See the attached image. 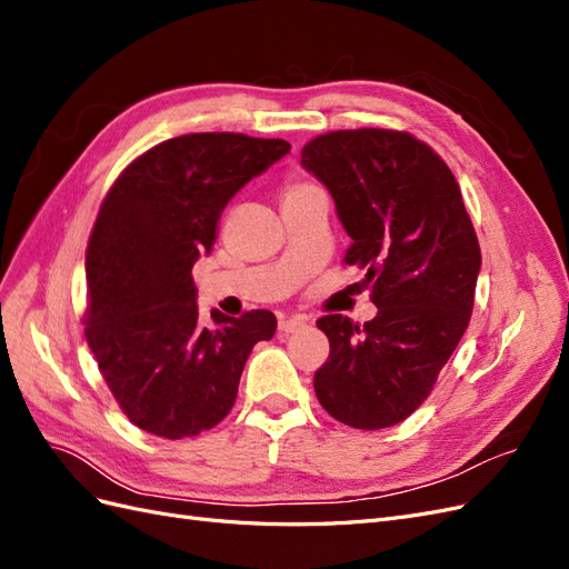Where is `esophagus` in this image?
<instances>
[{"label":"esophagus","instance_id":"1","mask_svg":"<svg viewBox=\"0 0 569 569\" xmlns=\"http://www.w3.org/2000/svg\"><path fill=\"white\" fill-rule=\"evenodd\" d=\"M308 325V320L303 316H291V318H282L280 320V332L291 335V332H299Z\"/></svg>","mask_w":569,"mask_h":569}]
</instances>
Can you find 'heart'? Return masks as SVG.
I'll list each match as a JSON object with an SVG mask.
<instances>
[{"instance_id": "heart-1", "label": "heart", "mask_w": 569, "mask_h": 569, "mask_svg": "<svg viewBox=\"0 0 569 569\" xmlns=\"http://www.w3.org/2000/svg\"><path fill=\"white\" fill-rule=\"evenodd\" d=\"M318 187H313L311 182H301V180H291L284 189V199H291V197H299V194H306V192H316Z\"/></svg>"}]
</instances>
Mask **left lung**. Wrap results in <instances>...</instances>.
Masks as SVG:
<instances>
[{"label":"left lung","mask_w":569,"mask_h":569,"mask_svg":"<svg viewBox=\"0 0 569 569\" xmlns=\"http://www.w3.org/2000/svg\"><path fill=\"white\" fill-rule=\"evenodd\" d=\"M301 166L330 189L351 237L343 263L366 270L377 306L363 327L318 320L330 358L316 396L343 425L385 429L420 408L468 330L481 268L472 220L451 168L408 132H327Z\"/></svg>","instance_id":"1"}]
</instances>
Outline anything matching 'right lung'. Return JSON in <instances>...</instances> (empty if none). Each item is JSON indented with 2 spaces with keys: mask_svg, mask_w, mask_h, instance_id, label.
I'll list each match as a JSON object with an SVG mask.
<instances>
[{
  "mask_svg": "<svg viewBox=\"0 0 569 569\" xmlns=\"http://www.w3.org/2000/svg\"><path fill=\"white\" fill-rule=\"evenodd\" d=\"M284 140L194 132L134 159L109 189L84 253V337L130 422L163 439L197 437L228 416L270 311L199 322L192 268L216 244L228 201L289 153Z\"/></svg>",
  "mask_w": 569,
  "mask_h": 569,
  "instance_id": "add662e5",
  "label": "right lung"
}]
</instances>
